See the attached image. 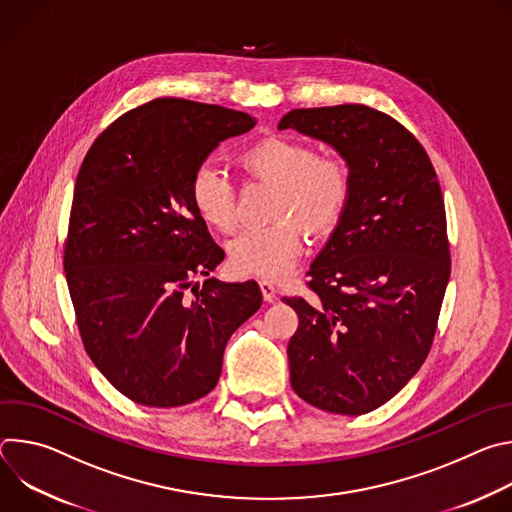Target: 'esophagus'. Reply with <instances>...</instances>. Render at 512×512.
Listing matches in <instances>:
<instances>
[{
  "mask_svg": "<svg viewBox=\"0 0 512 512\" xmlns=\"http://www.w3.org/2000/svg\"><path fill=\"white\" fill-rule=\"evenodd\" d=\"M259 287H261V294H263L265 302L273 304V302L277 300V289H275V285H273L271 281H267V279H261V281H259Z\"/></svg>",
  "mask_w": 512,
  "mask_h": 512,
  "instance_id": "1",
  "label": "esophagus"
}]
</instances>
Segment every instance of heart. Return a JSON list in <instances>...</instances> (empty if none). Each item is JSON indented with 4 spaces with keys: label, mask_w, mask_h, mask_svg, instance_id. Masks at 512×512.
Returning a JSON list of instances; mask_svg holds the SVG:
<instances>
[{
    "label": "heart",
    "mask_w": 512,
    "mask_h": 512,
    "mask_svg": "<svg viewBox=\"0 0 512 512\" xmlns=\"http://www.w3.org/2000/svg\"><path fill=\"white\" fill-rule=\"evenodd\" d=\"M243 168L275 186L273 216H294L310 235H324L336 223L350 196V170L342 158L318 156L308 143L267 137L241 156ZM190 202L200 221L218 233L237 225L235 194L227 176L210 162L190 178ZM302 229L291 218L249 227L229 243V265L237 275L277 279L298 261Z\"/></svg>",
    "instance_id": "1"
}]
</instances>
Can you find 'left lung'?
<instances>
[{
    "label": "left lung",
    "mask_w": 512,
    "mask_h": 512,
    "mask_svg": "<svg viewBox=\"0 0 512 512\" xmlns=\"http://www.w3.org/2000/svg\"><path fill=\"white\" fill-rule=\"evenodd\" d=\"M277 127L328 143L350 170L348 202L308 271L316 298H283L300 318L289 381L322 411L369 413L409 383L435 334L450 281L442 188L421 143L377 109H294Z\"/></svg>",
    "instance_id": "obj_1"
}]
</instances>
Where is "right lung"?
<instances>
[{"mask_svg": "<svg viewBox=\"0 0 512 512\" xmlns=\"http://www.w3.org/2000/svg\"><path fill=\"white\" fill-rule=\"evenodd\" d=\"M255 123L221 105L154 99L111 123L81 166L66 283L95 367L139 405L180 407L210 393L231 334L261 308L253 279L194 285L225 251L190 202L194 170Z\"/></svg>", "mask_w": 512, "mask_h": 512, "instance_id": "obj_1", "label": "right lung"}]
</instances>
